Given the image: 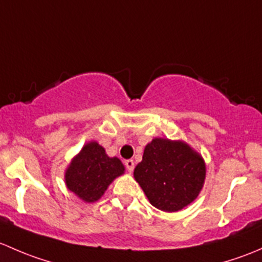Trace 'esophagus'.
Masks as SVG:
<instances>
[{
	"mask_svg": "<svg viewBox=\"0 0 262 262\" xmlns=\"http://www.w3.org/2000/svg\"><path fill=\"white\" fill-rule=\"evenodd\" d=\"M125 166H126V169H127L128 172H132V170H134V168H135L134 160H131V159L126 160L125 161Z\"/></svg>",
	"mask_w": 262,
	"mask_h": 262,
	"instance_id": "esophagus-1",
	"label": "esophagus"
}]
</instances>
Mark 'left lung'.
<instances>
[{"instance_id": "left-lung-1", "label": "left lung", "mask_w": 262, "mask_h": 262, "mask_svg": "<svg viewBox=\"0 0 262 262\" xmlns=\"http://www.w3.org/2000/svg\"><path fill=\"white\" fill-rule=\"evenodd\" d=\"M134 177L154 207L178 212L203 188L206 164L187 142L155 137L145 147Z\"/></svg>"}]
</instances>
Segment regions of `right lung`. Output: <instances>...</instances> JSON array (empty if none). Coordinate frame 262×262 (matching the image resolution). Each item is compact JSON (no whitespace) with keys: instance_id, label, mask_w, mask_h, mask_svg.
<instances>
[{"instance_id":"1","label":"right lung","mask_w":262,"mask_h":262,"mask_svg":"<svg viewBox=\"0 0 262 262\" xmlns=\"http://www.w3.org/2000/svg\"><path fill=\"white\" fill-rule=\"evenodd\" d=\"M125 172L118 158H110L106 150L96 141L83 146L73 158L66 170V184L82 201L96 202L117 177Z\"/></svg>"}]
</instances>
